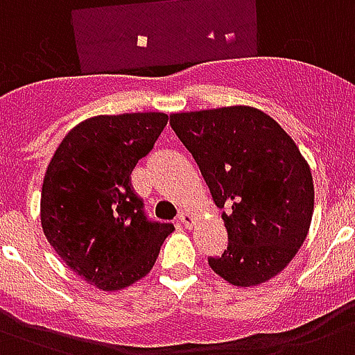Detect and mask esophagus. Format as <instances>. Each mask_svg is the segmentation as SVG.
<instances>
[{"mask_svg":"<svg viewBox=\"0 0 355 355\" xmlns=\"http://www.w3.org/2000/svg\"><path fill=\"white\" fill-rule=\"evenodd\" d=\"M178 223L184 225L186 228H189L193 225V216H191L189 211H180V214H178Z\"/></svg>","mask_w":355,"mask_h":355,"instance_id":"34e87169","label":"esophagus"}]
</instances>
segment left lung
I'll return each mask as SVG.
<instances>
[{"label": "left lung", "mask_w": 355, "mask_h": 355, "mask_svg": "<svg viewBox=\"0 0 355 355\" xmlns=\"http://www.w3.org/2000/svg\"><path fill=\"white\" fill-rule=\"evenodd\" d=\"M169 123L223 208L227 250L208 265L239 287L278 275L313 216V178L291 136L250 107L173 114Z\"/></svg>", "instance_id": "left-lung-1"}]
</instances>
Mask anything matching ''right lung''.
Instances as JSON below:
<instances>
[{"label":"right lung","instance_id":"add662e5","mask_svg":"<svg viewBox=\"0 0 355 355\" xmlns=\"http://www.w3.org/2000/svg\"><path fill=\"white\" fill-rule=\"evenodd\" d=\"M166 125L162 112L86 119L69 130L47 166L40 199L44 234L75 275L103 291L147 275L175 230L147 216L130 182Z\"/></svg>","mask_w":355,"mask_h":355}]
</instances>
